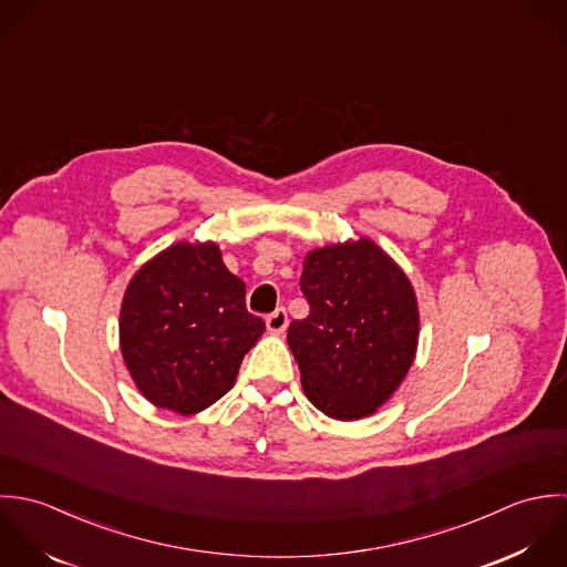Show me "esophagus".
I'll list each match as a JSON object with an SVG mask.
<instances>
[{
  "mask_svg": "<svg viewBox=\"0 0 567 567\" xmlns=\"http://www.w3.org/2000/svg\"><path fill=\"white\" fill-rule=\"evenodd\" d=\"M289 324V318H287V311L285 309H276L274 313L267 316V329L271 333H282Z\"/></svg>",
  "mask_w": 567,
  "mask_h": 567,
  "instance_id": "obj_1",
  "label": "esophagus"
}]
</instances>
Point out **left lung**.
<instances>
[{"instance_id": "left-lung-1", "label": "left lung", "mask_w": 567, "mask_h": 567, "mask_svg": "<svg viewBox=\"0 0 567 567\" xmlns=\"http://www.w3.org/2000/svg\"><path fill=\"white\" fill-rule=\"evenodd\" d=\"M300 289L309 316L287 333L309 401L354 421L383 405L408 374L419 307L405 274L368 238L307 256Z\"/></svg>"}]
</instances>
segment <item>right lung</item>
I'll list each match as a JSON object with an SVG mask.
<instances>
[{"label": "right lung", "instance_id": "1", "mask_svg": "<svg viewBox=\"0 0 567 567\" xmlns=\"http://www.w3.org/2000/svg\"><path fill=\"white\" fill-rule=\"evenodd\" d=\"M265 322L215 243H177L128 282L120 348L140 392L157 408L195 414L231 388Z\"/></svg>", "mask_w": 567, "mask_h": 567}]
</instances>
